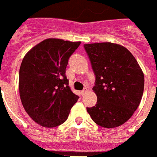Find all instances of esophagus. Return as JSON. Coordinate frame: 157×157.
I'll return each mask as SVG.
<instances>
[{
	"instance_id": "1",
	"label": "esophagus",
	"mask_w": 157,
	"mask_h": 157,
	"mask_svg": "<svg viewBox=\"0 0 157 157\" xmlns=\"http://www.w3.org/2000/svg\"><path fill=\"white\" fill-rule=\"evenodd\" d=\"M87 91H88V90H87V88H84L83 91H81V94H82V95H84V94H86V92H87Z\"/></svg>"
}]
</instances>
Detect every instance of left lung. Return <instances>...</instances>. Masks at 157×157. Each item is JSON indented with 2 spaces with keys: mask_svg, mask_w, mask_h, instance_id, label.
<instances>
[{
  "mask_svg": "<svg viewBox=\"0 0 157 157\" xmlns=\"http://www.w3.org/2000/svg\"><path fill=\"white\" fill-rule=\"evenodd\" d=\"M96 80L97 104L87 111L96 124L114 128L124 124L141 102L144 74L132 54L121 44H85Z\"/></svg>",
  "mask_w": 157,
  "mask_h": 157,
  "instance_id": "left-lung-1",
  "label": "left lung"
}]
</instances>
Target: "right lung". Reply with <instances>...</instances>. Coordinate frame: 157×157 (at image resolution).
I'll use <instances>...</instances> for the list:
<instances>
[{"mask_svg": "<svg viewBox=\"0 0 157 157\" xmlns=\"http://www.w3.org/2000/svg\"><path fill=\"white\" fill-rule=\"evenodd\" d=\"M80 43L46 39L29 49L22 60L19 74L21 102L30 118L42 127L63 123L78 99L69 88L65 69Z\"/></svg>", "mask_w": 157, "mask_h": 157, "instance_id": "1", "label": "right lung"}]
</instances>
